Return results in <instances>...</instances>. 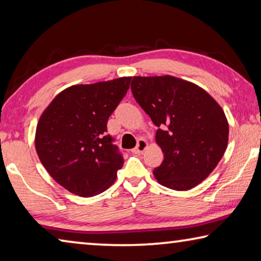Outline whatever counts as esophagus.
<instances>
[{
    "label": "esophagus",
    "instance_id": "esophagus-1",
    "mask_svg": "<svg viewBox=\"0 0 261 261\" xmlns=\"http://www.w3.org/2000/svg\"><path fill=\"white\" fill-rule=\"evenodd\" d=\"M147 147H148L147 141L144 140V139H140L138 141V145H137V147L135 149H132V152H134L135 154H141V153H144L145 151H146Z\"/></svg>",
    "mask_w": 261,
    "mask_h": 261
}]
</instances>
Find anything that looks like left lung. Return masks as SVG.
<instances>
[{
  "mask_svg": "<svg viewBox=\"0 0 261 261\" xmlns=\"http://www.w3.org/2000/svg\"><path fill=\"white\" fill-rule=\"evenodd\" d=\"M137 102L159 129L163 153L154 177L163 187L185 191L207 178L228 146L229 124L221 106L197 84L169 74L132 78Z\"/></svg>",
  "mask_w": 261,
  "mask_h": 261,
  "instance_id": "obj_1",
  "label": "left lung"
}]
</instances>
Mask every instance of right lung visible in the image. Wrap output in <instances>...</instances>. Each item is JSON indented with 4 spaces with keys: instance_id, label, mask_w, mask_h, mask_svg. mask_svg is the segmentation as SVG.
<instances>
[{
    "instance_id": "add662e5",
    "label": "right lung",
    "mask_w": 261,
    "mask_h": 261,
    "mask_svg": "<svg viewBox=\"0 0 261 261\" xmlns=\"http://www.w3.org/2000/svg\"><path fill=\"white\" fill-rule=\"evenodd\" d=\"M131 78L70 86L39 118L35 151L48 174L69 192L93 197L116 180L124 160L106 132Z\"/></svg>"
}]
</instances>
